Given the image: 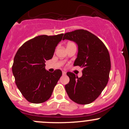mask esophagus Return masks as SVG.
Returning a JSON list of instances; mask_svg holds the SVG:
<instances>
[{
  "label": "esophagus",
  "instance_id": "obj_1",
  "mask_svg": "<svg viewBox=\"0 0 129 129\" xmlns=\"http://www.w3.org/2000/svg\"><path fill=\"white\" fill-rule=\"evenodd\" d=\"M62 75H66V72H64V71H62Z\"/></svg>",
  "mask_w": 129,
  "mask_h": 129
}]
</instances>
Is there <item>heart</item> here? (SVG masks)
<instances>
[{"label": "heart", "mask_w": 129, "mask_h": 129, "mask_svg": "<svg viewBox=\"0 0 129 129\" xmlns=\"http://www.w3.org/2000/svg\"><path fill=\"white\" fill-rule=\"evenodd\" d=\"M74 44V43H73V42H69V44H67V45H70V44Z\"/></svg>", "instance_id": "b5f03b06"}]
</instances>
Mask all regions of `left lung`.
<instances>
[{
  "label": "left lung",
  "instance_id": "8db88e82",
  "mask_svg": "<svg viewBox=\"0 0 129 129\" xmlns=\"http://www.w3.org/2000/svg\"><path fill=\"white\" fill-rule=\"evenodd\" d=\"M74 41L78 46L75 66L82 68V76L78 78L67 72L69 84L65 88L70 98L79 104L91 103L107 85L111 62L107 47L93 34L84 29H76L64 34L63 39Z\"/></svg>",
  "mask_w": 129,
  "mask_h": 129
}]
</instances>
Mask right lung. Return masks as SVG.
Instances as JSON below:
<instances>
[{
  "label": "right lung",
  "mask_w": 129,
  "mask_h": 129,
  "mask_svg": "<svg viewBox=\"0 0 129 129\" xmlns=\"http://www.w3.org/2000/svg\"><path fill=\"white\" fill-rule=\"evenodd\" d=\"M63 34L41 35L26 41L17 50L12 66L16 84L29 103L40 104L51 97L62 72L50 73L45 69L46 60L53 57Z\"/></svg>",
  "instance_id": "add662e5"
}]
</instances>
